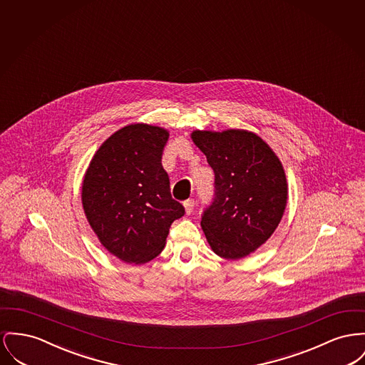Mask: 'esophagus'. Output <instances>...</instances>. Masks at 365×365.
I'll use <instances>...</instances> for the list:
<instances>
[{"mask_svg":"<svg viewBox=\"0 0 365 365\" xmlns=\"http://www.w3.org/2000/svg\"><path fill=\"white\" fill-rule=\"evenodd\" d=\"M183 205H185V210H186V214L190 215L193 212L194 208V200L193 198H189V200H186L185 202H183Z\"/></svg>","mask_w":365,"mask_h":365,"instance_id":"esophagus-1","label":"esophagus"}]
</instances>
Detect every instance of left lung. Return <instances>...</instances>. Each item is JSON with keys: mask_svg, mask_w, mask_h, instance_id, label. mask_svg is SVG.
<instances>
[{"mask_svg": "<svg viewBox=\"0 0 365 365\" xmlns=\"http://www.w3.org/2000/svg\"><path fill=\"white\" fill-rule=\"evenodd\" d=\"M192 139L215 173L214 198L201 216L205 237L219 257H247L274 233L287 205L279 157L244 129L194 130Z\"/></svg>", "mask_w": 365, "mask_h": 365, "instance_id": "left-lung-1", "label": "left lung"}]
</instances>
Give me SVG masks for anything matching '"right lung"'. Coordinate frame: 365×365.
I'll return each instance as SVG.
<instances>
[{"label": "right lung", "instance_id": "obj_1", "mask_svg": "<svg viewBox=\"0 0 365 365\" xmlns=\"http://www.w3.org/2000/svg\"><path fill=\"white\" fill-rule=\"evenodd\" d=\"M168 130L132 124L95 153L83 182L86 219L114 257L142 264L160 255L172 222L185 215L163 168Z\"/></svg>", "mask_w": 365, "mask_h": 365}]
</instances>
